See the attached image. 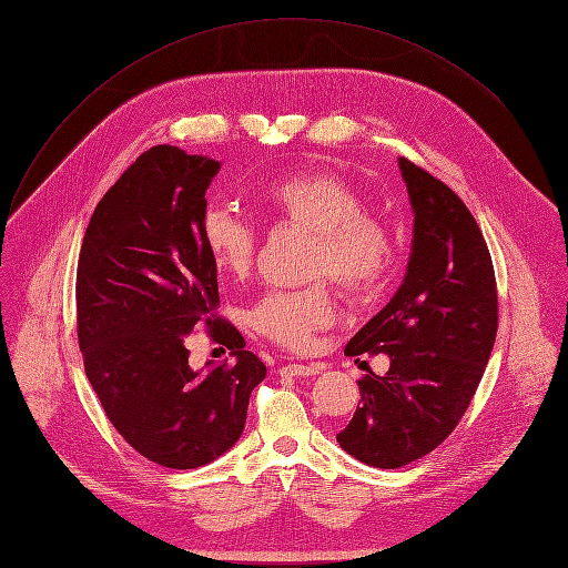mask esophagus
Wrapping results in <instances>:
<instances>
[{
    "instance_id": "1",
    "label": "esophagus",
    "mask_w": 568,
    "mask_h": 568,
    "mask_svg": "<svg viewBox=\"0 0 568 568\" xmlns=\"http://www.w3.org/2000/svg\"><path fill=\"white\" fill-rule=\"evenodd\" d=\"M278 373L283 377H308V375L320 373V368L317 366H308V364H285V366H281Z\"/></svg>"
}]
</instances>
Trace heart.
<instances>
[{
    "instance_id": "b5f03b06",
    "label": "heart",
    "mask_w": 568,
    "mask_h": 568,
    "mask_svg": "<svg viewBox=\"0 0 568 568\" xmlns=\"http://www.w3.org/2000/svg\"><path fill=\"white\" fill-rule=\"evenodd\" d=\"M266 216L313 232L308 278H334L354 302H373L389 283L398 246L392 227L364 212V195L336 170H302L272 179L257 193ZM204 251L223 276L242 278L257 253V230L227 206H209L200 221ZM338 315L329 281L266 292L251 308L253 329L287 349H304Z\"/></svg>"
}]
</instances>
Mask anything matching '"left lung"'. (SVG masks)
Returning <instances> with one entry per match:
<instances>
[{"label":"left lung","mask_w":568,"mask_h":568,"mask_svg":"<svg viewBox=\"0 0 568 568\" xmlns=\"http://www.w3.org/2000/svg\"><path fill=\"white\" fill-rule=\"evenodd\" d=\"M414 209L407 274L347 347V356L389 354L384 375L359 379L362 405L336 435L373 467L396 469L454 433L479 386L497 336V283L481 227L437 176L398 161Z\"/></svg>","instance_id":"left-lung-1"}]
</instances>
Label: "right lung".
Returning <instances> with one entry per match:
<instances>
[{
	"label": "right lung",
	"instance_id": "obj_1",
	"mask_svg": "<svg viewBox=\"0 0 568 568\" xmlns=\"http://www.w3.org/2000/svg\"><path fill=\"white\" fill-rule=\"evenodd\" d=\"M221 163L156 144L97 204L75 278L78 345L105 416L133 449L172 469L212 463L242 437L266 366L216 317L219 281L200 221ZM207 324L234 363L187 366L185 341Z\"/></svg>",
	"mask_w": 568,
	"mask_h": 568
}]
</instances>
